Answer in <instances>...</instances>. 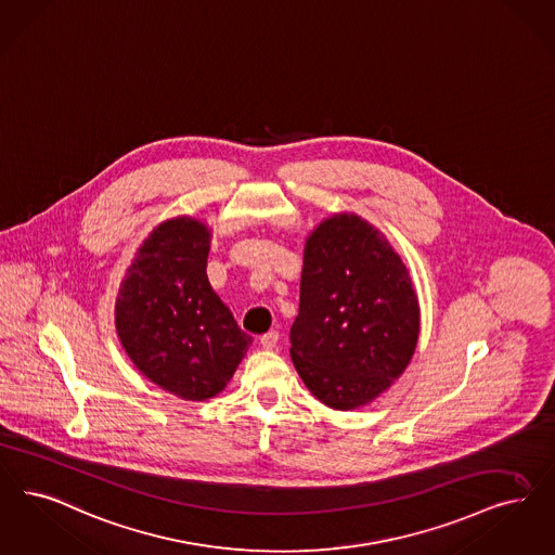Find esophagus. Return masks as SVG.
Returning a JSON list of instances; mask_svg holds the SVG:
<instances>
[{"label":"esophagus","instance_id":"obj_1","mask_svg":"<svg viewBox=\"0 0 555 555\" xmlns=\"http://www.w3.org/2000/svg\"><path fill=\"white\" fill-rule=\"evenodd\" d=\"M260 345L264 349H274L279 345V333L276 331H268V333L262 334L260 336Z\"/></svg>","mask_w":555,"mask_h":555}]
</instances>
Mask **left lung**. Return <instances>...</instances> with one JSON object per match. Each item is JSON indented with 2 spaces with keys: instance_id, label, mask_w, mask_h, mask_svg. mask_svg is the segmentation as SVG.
Returning <instances> with one entry per match:
<instances>
[{
  "instance_id": "obj_1",
  "label": "left lung",
  "mask_w": 555,
  "mask_h": 555,
  "mask_svg": "<svg viewBox=\"0 0 555 555\" xmlns=\"http://www.w3.org/2000/svg\"><path fill=\"white\" fill-rule=\"evenodd\" d=\"M420 304L399 254L370 222L336 215L306 244L291 359L311 395L349 411L409 365Z\"/></svg>"
}]
</instances>
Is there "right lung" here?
I'll return each mask as SVG.
<instances>
[{
    "mask_svg": "<svg viewBox=\"0 0 555 555\" xmlns=\"http://www.w3.org/2000/svg\"><path fill=\"white\" fill-rule=\"evenodd\" d=\"M210 235L194 219L163 222L119 287L115 326L133 365L185 400L219 395L251 336L206 276Z\"/></svg>",
    "mask_w": 555,
    "mask_h": 555,
    "instance_id": "1",
    "label": "right lung"
}]
</instances>
